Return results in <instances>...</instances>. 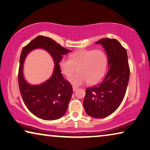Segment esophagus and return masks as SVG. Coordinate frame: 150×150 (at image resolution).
Returning <instances> with one entry per match:
<instances>
[{
	"instance_id": "34e87169",
	"label": "esophagus",
	"mask_w": 150,
	"mask_h": 150,
	"mask_svg": "<svg viewBox=\"0 0 150 150\" xmlns=\"http://www.w3.org/2000/svg\"><path fill=\"white\" fill-rule=\"evenodd\" d=\"M78 89V87H77V86H73V91H75V90H77V89Z\"/></svg>"
}]
</instances>
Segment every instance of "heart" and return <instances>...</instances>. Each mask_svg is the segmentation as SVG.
<instances>
[{
    "label": "heart",
    "instance_id": "b5f03b06",
    "mask_svg": "<svg viewBox=\"0 0 150 150\" xmlns=\"http://www.w3.org/2000/svg\"><path fill=\"white\" fill-rule=\"evenodd\" d=\"M62 73L70 76L69 81L74 86H79L88 81L93 84L103 77L107 67V58L101 50L76 51L71 55V59L62 58L59 62Z\"/></svg>",
    "mask_w": 150,
    "mask_h": 150
}]
</instances>
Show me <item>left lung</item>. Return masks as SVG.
I'll list each match as a JSON object with an SVG mask.
<instances>
[{
    "label": "left lung",
    "instance_id": "1",
    "mask_svg": "<svg viewBox=\"0 0 150 150\" xmlns=\"http://www.w3.org/2000/svg\"><path fill=\"white\" fill-rule=\"evenodd\" d=\"M96 43L104 48L109 69L100 83L86 89L83 105L89 116L100 118L112 114L121 104L128 86L130 68L126 49L117 40L103 38Z\"/></svg>",
    "mask_w": 150,
    "mask_h": 150
}]
</instances>
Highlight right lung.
<instances>
[{
  "label": "right lung",
  "mask_w": 150,
  "mask_h": 150,
  "mask_svg": "<svg viewBox=\"0 0 150 150\" xmlns=\"http://www.w3.org/2000/svg\"><path fill=\"white\" fill-rule=\"evenodd\" d=\"M43 48L50 53L55 63L53 75L50 79L41 85L31 86L24 79L23 61L26 54L35 48ZM70 50L64 48L50 38L39 35L24 46L20 55L18 83L23 102L33 115L43 120L59 119L67 110L73 93L70 83L61 73L59 62L62 55Z\"/></svg>",
  "instance_id": "obj_1"
}]
</instances>
